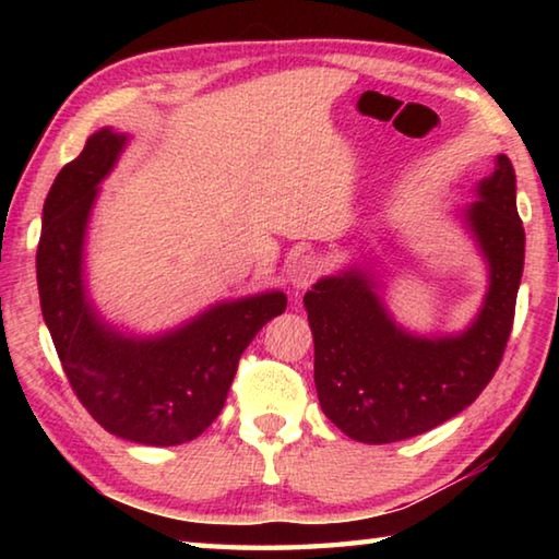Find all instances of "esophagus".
<instances>
[{
    "instance_id": "34e87169",
    "label": "esophagus",
    "mask_w": 559,
    "mask_h": 559,
    "mask_svg": "<svg viewBox=\"0 0 559 559\" xmlns=\"http://www.w3.org/2000/svg\"><path fill=\"white\" fill-rule=\"evenodd\" d=\"M320 273H323V263H320L316 257H300L293 261L290 266V283L293 288H308L310 283H313Z\"/></svg>"
}]
</instances>
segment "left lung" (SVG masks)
I'll return each mask as SVG.
<instances>
[{"mask_svg":"<svg viewBox=\"0 0 559 559\" xmlns=\"http://www.w3.org/2000/svg\"><path fill=\"white\" fill-rule=\"evenodd\" d=\"M463 210L488 261V293L459 335L406 333L386 313L377 283L347 269L306 293L316 343V390L335 427L362 443L419 437L476 402L503 359L523 278L525 229L515 206V169L498 155Z\"/></svg>","mask_w":559,"mask_h":559,"instance_id":"left-lung-1","label":"left lung"}]
</instances>
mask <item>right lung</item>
<instances>
[{
    "instance_id": "obj_1",
    "label": "right lung",
    "mask_w": 559,
    "mask_h": 559,
    "mask_svg": "<svg viewBox=\"0 0 559 559\" xmlns=\"http://www.w3.org/2000/svg\"><path fill=\"white\" fill-rule=\"evenodd\" d=\"M128 135L103 128L49 189L36 251L44 323L75 396L103 429L145 447L192 441L219 416L239 357L271 318L281 290L224 300L155 337L126 335L98 316L83 281V243L98 185Z\"/></svg>"
}]
</instances>
